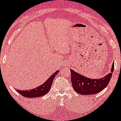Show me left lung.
<instances>
[{
    "label": "left lung",
    "mask_w": 121,
    "mask_h": 121,
    "mask_svg": "<svg viewBox=\"0 0 121 121\" xmlns=\"http://www.w3.org/2000/svg\"><path fill=\"white\" fill-rule=\"evenodd\" d=\"M113 70L114 64L113 63L111 67V73L102 78L93 79L84 76L72 69H70L73 87L77 93L83 95L96 94L107 86L112 77Z\"/></svg>",
    "instance_id": "obj_1"
}]
</instances>
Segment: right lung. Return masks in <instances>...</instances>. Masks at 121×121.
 Segmentation results:
<instances>
[{"label":"right lung","mask_w":121,"mask_h":121,"mask_svg":"<svg viewBox=\"0 0 121 121\" xmlns=\"http://www.w3.org/2000/svg\"><path fill=\"white\" fill-rule=\"evenodd\" d=\"M58 72H59V70L56 71L43 84L35 88V89L26 90H16V91L22 96L24 97H26V98H33L44 96L45 94H47L50 91V89L51 87L52 82L54 80V78H55L56 75L58 73Z\"/></svg>","instance_id":"right-lung-1"}]
</instances>
